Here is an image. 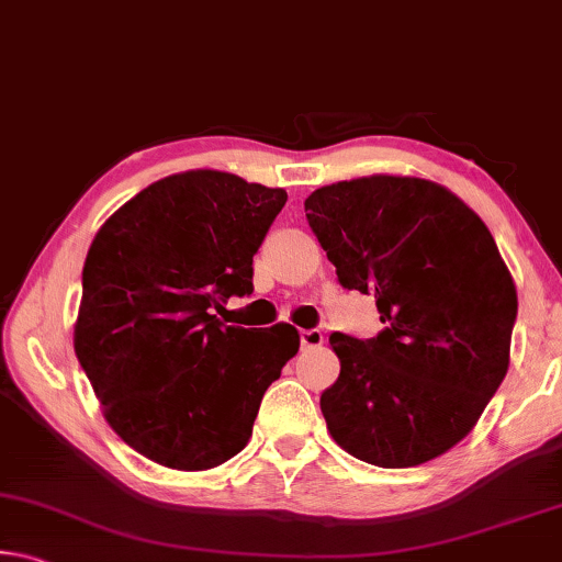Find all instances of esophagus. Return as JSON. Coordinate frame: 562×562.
I'll use <instances>...</instances> for the list:
<instances>
[{"instance_id": "esophagus-1", "label": "esophagus", "mask_w": 562, "mask_h": 562, "mask_svg": "<svg viewBox=\"0 0 562 562\" xmlns=\"http://www.w3.org/2000/svg\"><path fill=\"white\" fill-rule=\"evenodd\" d=\"M300 341H302V349H317L322 347V341H325V335H322L319 329H302Z\"/></svg>"}]
</instances>
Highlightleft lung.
Segmentation results:
<instances>
[{
	"mask_svg": "<svg viewBox=\"0 0 562 562\" xmlns=\"http://www.w3.org/2000/svg\"><path fill=\"white\" fill-rule=\"evenodd\" d=\"M304 213L345 290L374 294L384 329L335 331L322 392L341 449L382 469L436 459L469 434L508 372L518 294L488 227L431 180L325 186Z\"/></svg>",
	"mask_w": 562,
	"mask_h": 562,
	"instance_id": "8db88e82",
	"label": "left lung"
}]
</instances>
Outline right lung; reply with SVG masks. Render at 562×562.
<instances>
[{"label": "right lung", "mask_w": 562, "mask_h": 562, "mask_svg": "<svg viewBox=\"0 0 562 562\" xmlns=\"http://www.w3.org/2000/svg\"><path fill=\"white\" fill-rule=\"evenodd\" d=\"M284 203L282 188L188 170L140 190L93 237L74 349L109 426L146 459L178 471L233 459L297 355L292 325L213 315L252 292V255Z\"/></svg>", "instance_id": "right-lung-1"}]
</instances>
